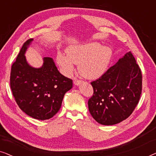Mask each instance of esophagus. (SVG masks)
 Segmentation results:
<instances>
[{"mask_svg": "<svg viewBox=\"0 0 156 156\" xmlns=\"http://www.w3.org/2000/svg\"><path fill=\"white\" fill-rule=\"evenodd\" d=\"M82 82V80H78V79H74V84L75 85H79Z\"/></svg>", "mask_w": 156, "mask_h": 156, "instance_id": "esophagus-1", "label": "esophagus"}]
</instances>
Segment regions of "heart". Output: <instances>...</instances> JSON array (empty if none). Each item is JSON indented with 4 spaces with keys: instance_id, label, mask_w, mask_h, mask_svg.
Returning a JSON list of instances; mask_svg holds the SVG:
<instances>
[{
    "instance_id": "heart-1",
    "label": "heart",
    "mask_w": 156,
    "mask_h": 156,
    "mask_svg": "<svg viewBox=\"0 0 156 156\" xmlns=\"http://www.w3.org/2000/svg\"><path fill=\"white\" fill-rule=\"evenodd\" d=\"M111 57L112 51L108 47L90 42L69 47L67 55L59 53L57 59L65 74H71L74 71L75 63H80V74L86 78L95 79L105 72Z\"/></svg>"
}]
</instances>
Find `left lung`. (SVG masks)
I'll list each match as a JSON object with an SVG mask.
<instances>
[{"label": "left lung", "mask_w": 156, "mask_h": 156, "mask_svg": "<svg viewBox=\"0 0 156 156\" xmlns=\"http://www.w3.org/2000/svg\"><path fill=\"white\" fill-rule=\"evenodd\" d=\"M91 84L94 89L88 101L91 115L100 124L114 125L126 119L138 104L141 71L129 52Z\"/></svg>", "instance_id": "left-lung-1"}]
</instances>
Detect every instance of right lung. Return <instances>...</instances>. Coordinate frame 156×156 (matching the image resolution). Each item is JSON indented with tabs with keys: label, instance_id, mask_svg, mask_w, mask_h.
I'll use <instances>...</instances> for the list:
<instances>
[{
	"label": "right lung",
	"instance_id": "obj_1",
	"mask_svg": "<svg viewBox=\"0 0 156 156\" xmlns=\"http://www.w3.org/2000/svg\"><path fill=\"white\" fill-rule=\"evenodd\" d=\"M33 39L23 44L12 63L10 85L17 104L23 112L38 120L50 119L58 112L64 95L72 88V80L62 75L51 57H44L42 67L33 68L25 52Z\"/></svg>",
	"mask_w": 156,
	"mask_h": 156
}]
</instances>
